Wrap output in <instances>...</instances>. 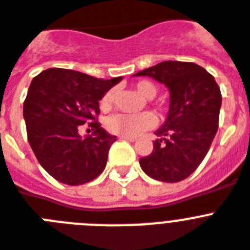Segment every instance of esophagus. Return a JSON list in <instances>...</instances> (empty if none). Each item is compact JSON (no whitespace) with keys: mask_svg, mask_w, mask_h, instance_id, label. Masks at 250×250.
<instances>
[{"mask_svg":"<svg viewBox=\"0 0 250 250\" xmlns=\"http://www.w3.org/2000/svg\"><path fill=\"white\" fill-rule=\"evenodd\" d=\"M119 138H121V140H125V141H131V142L136 141L135 136H119Z\"/></svg>","mask_w":250,"mask_h":250,"instance_id":"obj_1","label":"esophagus"}]
</instances>
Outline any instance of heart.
Listing matches in <instances>:
<instances>
[{"label": "heart", "mask_w": 250, "mask_h": 250, "mask_svg": "<svg viewBox=\"0 0 250 250\" xmlns=\"http://www.w3.org/2000/svg\"><path fill=\"white\" fill-rule=\"evenodd\" d=\"M135 89L145 99H154L157 94V86L152 81L141 80L135 83ZM114 102V90H108L102 100L100 106L104 110L112 108ZM106 129L110 133L118 136H136L142 131L150 129L156 125V117L151 112H144L141 114L129 115V114H114L110 115L105 122Z\"/></svg>", "instance_id": "heart-1"}]
</instances>
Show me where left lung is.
I'll use <instances>...</instances> for the list:
<instances>
[{
    "instance_id": "obj_1",
    "label": "left lung",
    "mask_w": 250,
    "mask_h": 250,
    "mask_svg": "<svg viewBox=\"0 0 250 250\" xmlns=\"http://www.w3.org/2000/svg\"><path fill=\"white\" fill-rule=\"evenodd\" d=\"M136 76H150L170 91L169 114L156 131L160 140L140 159L148 177L167 183L186 179L200 167L217 128L221 91L215 77L193 62L165 61Z\"/></svg>"
}]
</instances>
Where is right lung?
<instances>
[{
	"label": "right lung",
	"mask_w": 250,
	"mask_h": 250,
	"mask_svg": "<svg viewBox=\"0 0 250 250\" xmlns=\"http://www.w3.org/2000/svg\"><path fill=\"white\" fill-rule=\"evenodd\" d=\"M122 81L96 79L64 68H48L35 76L24 102V119L30 147L49 175L68 186L98 178L105 169L115 136L98 122L99 100ZM87 123L94 132L83 138Z\"/></svg>",
	"instance_id": "add662e5"
}]
</instances>
